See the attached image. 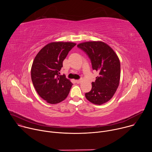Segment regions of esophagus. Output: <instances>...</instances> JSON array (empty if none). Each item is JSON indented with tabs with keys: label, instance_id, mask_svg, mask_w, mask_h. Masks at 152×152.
I'll list each match as a JSON object with an SVG mask.
<instances>
[{
	"label": "esophagus",
	"instance_id": "1",
	"mask_svg": "<svg viewBox=\"0 0 152 152\" xmlns=\"http://www.w3.org/2000/svg\"><path fill=\"white\" fill-rule=\"evenodd\" d=\"M76 82L77 83H80L81 82V80H76Z\"/></svg>",
	"mask_w": 152,
	"mask_h": 152
}]
</instances>
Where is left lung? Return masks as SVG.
Here are the masks:
<instances>
[{
	"instance_id": "1",
	"label": "left lung",
	"mask_w": 152,
	"mask_h": 152,
	"mask_svg": "<svg viewBox=\"0 0 152 152\" xmlns=\"http://www.w3.org/2000/svg\"><path fill=\"white\" fill-rule=\"evenodd\" d=\"M77 47L90 58L93 70L99 73L91 90L85 97L95 104H102L112 99L118 87L120 79V62L114 50L102 41H87Z\"/></svg>"
}]
</instances>
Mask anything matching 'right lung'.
I'll use <instances>...</instances> for the list:
<instances>
[{"mask_svg": "<svg viewBox=\"0 0 152 152\" xmlns=\"http://www.w3.org/2000/svg\"><path fill=\"white\" fill-rule=\"evenodd\" d=\"M72 42H52L37 53L31 67V79L38 95L46 102L56 104L66 99L73 83L60 75L62 62L76 46Z\"/></svg>", "mask_w": 152, "mask_h": 152, "instance_id": "right-lung-1", "label": "right lung"}]
</instances>
